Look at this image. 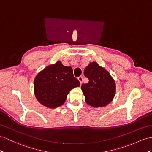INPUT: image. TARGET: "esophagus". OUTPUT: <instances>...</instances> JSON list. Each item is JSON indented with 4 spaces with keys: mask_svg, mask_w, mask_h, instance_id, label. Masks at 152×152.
I'll return each mask as SVG.
<instances>
[{
    "mask_svg": "<svg viewBox=\"0 0 152 152\" xmlns=\"http://www.w3.org/2000/svg\"><path fill=\"white\" fill-rule=\"evenodd\" d=\"M83 78L82 76H80L79 77H78V80H79L80 84H82V83H83Z\"/></svg>",
    "mask_w": 152,
    "mask_h": 152,
    "instance_id": "obj_1",
    "label": "esophagus"
}]
</instances>
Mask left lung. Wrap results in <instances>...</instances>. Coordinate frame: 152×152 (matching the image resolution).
<instances>
[{"mask_svg":"<svg viewBox=\"0 0 152 152\" xmlns=\"http://www.w3.org/2000/svg\"><path fill=\"white\" fill-rule=\"evenodd\" d=\"M84 75L89 82L83 84L81 90L88 105L99 108L112 101L115 95V82L104 68L96 62H90L85 68Z\"/></svg>","mask_w":152,"mask_h":152,"instance_id":"1","label":"left lung"}]
</instances>
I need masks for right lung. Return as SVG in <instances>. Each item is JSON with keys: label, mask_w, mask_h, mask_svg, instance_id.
<instances>
[{"label": "right lung", "mask_w": 152, "mask_h": 152, "mask_svg": "<svg viewBox=\"0 0 152 152\" xmlns=\"http://www.w3.org/2000/svg\"><path fill=\"white\" fill-rule=\"evenodd\" d=\"M33 86L35 97L40 104L56 108L64 104L70 90L79 87L80 82L74 77L72 67L57 61L37 75Z\"/></svg>", "instance_id": "1"}]
</instances>
